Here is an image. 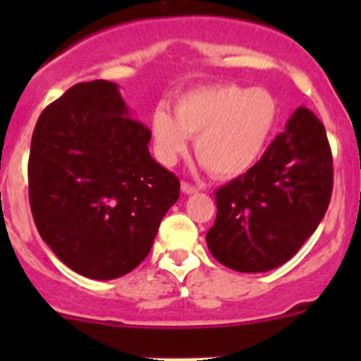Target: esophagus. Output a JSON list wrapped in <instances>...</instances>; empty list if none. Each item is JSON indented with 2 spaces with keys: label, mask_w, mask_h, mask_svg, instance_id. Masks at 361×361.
Segmentation results:
<instances>
[{
  "label": "esophagus",
  "mask_w": 361,
  "mask_h": 361,
  "mask_svg": "<svg viewBox=\"0 0 361 361\" xmlns=\"http://www.w3.org/2000/svg\"><path fill=\"white\" fill-rule=\"evenodd\" d=\"M181 192H183V194H194V192H197V187H194V185L188 183V181H183V183H181Z\"/></svg>",
  "instance_id": "34e87169"
}]
</instances>
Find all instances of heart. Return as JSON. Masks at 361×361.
<instances>
[{
  "instance_id": "b5f03b06",
  "label": "heart",
  "mask_w": 361,
  "mask_h": 361,
  "mask_svg": "<svg viewBox=\"0 0 361 361\" xmlns=\"http://www.w3.org/2000/svg\"><path fill=\"white\" fill-rule=\"evenodd\" d=\"M279 122V104L265 89L214 85L183 94L166 110L152 115V134L160 162L174 164L187 152L194 154L214 178H235L250 171L267 150Z\"/></svg>"
}]
</instances>
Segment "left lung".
Segmentation results:
<instances>
[{"mask_svg": "<svg viewBox=\"0 0 361 361\" xmlns=\"http://www.w3.org/2000/svg\"><path fill=\"white\" fill-rule=\"evenodd\" d=\"M332 187L325 127L311 110L297 108L262 159L214 192L218 211L207 248L238 272L279 267L318 228Z\"/></svg>", "mask_w": 361, "mask_h": 361, "instance_id": "left-lung-1", "label": "left lung"}]
</instances>
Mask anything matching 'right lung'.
Returning <instances> with one entry per match:
<instances>
[{"label":"right lung","mask_w":361,"mask_h":361,"mask_svg":"<svg viewBox=\"0 0 361 361\" xmlns=\"http://www.w3.org/2000/svg\"><path fill=\"white\" fill-rule=\"evenodd\" d=\"M150 137L106 80L76 83L36 122L32 218L57 258L85 278L106 281L136 269L180 197V180L152 159Z\"/></svg>","instance_id":"add662e5"}]
</instances>
